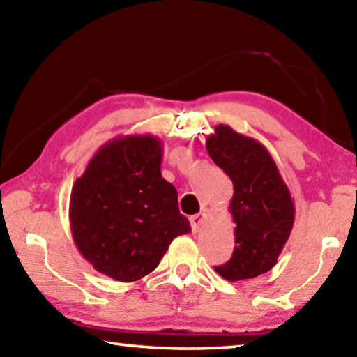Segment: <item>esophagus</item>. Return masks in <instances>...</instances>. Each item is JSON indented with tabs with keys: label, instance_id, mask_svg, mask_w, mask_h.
Listing matches in <instances>:
<instances>
[{
	"label": "esophagus",
	"instance_id": "1",
	"mask_svg": "<svg viewBox=\"0 0 357 357\" xmlns=\"http://www.w3.org/2000/svg\"><path fill=\"white\" fill-rule=\"evenodd\" d=\"M204 219H206V213H198L195 215L190 217V225H192V229L193 231H198V228H200L203 225Z\"/></svg>",
	"mask_w": 357,
	"mask_h": 357
}]
</instances>
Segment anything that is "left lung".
Segmentation results:
<instances>
[{"label": "left lung", "instance_id": "1", "mask_svg": "<svg viewBox=\"0 0 357 357\" xmlns=\"http://www.w3.org/2000/svg\"><path fill=\"white\" fill-rule=\"evenodd\" d=\"M206 149L233 183L229 213L234 225L231 258L215 273L229 282L253 279L273 269L294 222V203L273 155L255 138L219 124Z\"/></svg>", "mask_w": 357, "mask_h": 357}]
</instances>
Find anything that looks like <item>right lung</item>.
Here are the masks:
<instances>
[{
	"instance_id": "1",
	"label": "right lung",
	"mask_w": 357,
	"mask_h": 357,
	"mask_svg": "<svg viewBox=\"0 0 357 357\" xmlns=\"http://www.w3.org/2000/svg\"><path fill=\"white\" fill-rule=\"evenodd\" d=\"M164 148L153 135L113 138L72 187L77 249L100 274L135 282L159 266L174 238L190 231L178 192L162 178Z\"/></svg>"
}]
</instances>
